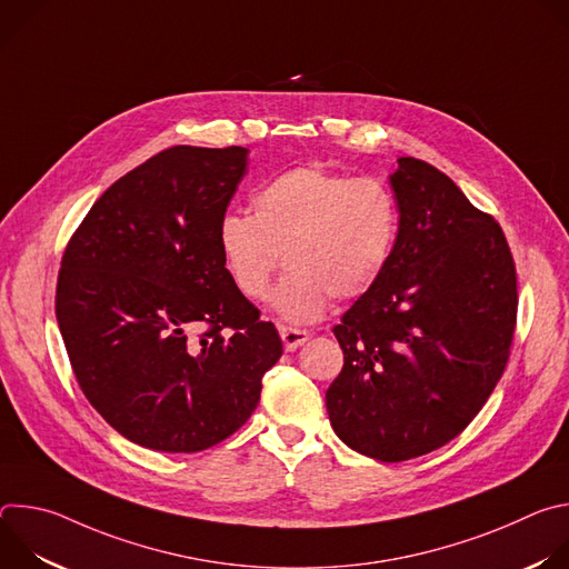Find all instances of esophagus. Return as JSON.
I'll list each match as a JSON object with an SVG mask.
<instances>
[{"instance_id": "obj_1", "label": "esophagus", "mask_w": 569, "mask_h": 569, "mask_svg": "<svg viewBox=\"0 0 569 569\" xmlns=\"http://www.w3.org/2000/svg\"><path fill=\"white\" fill-rule=\"evenodd\" d=\"M281 340H283V347H286V351H295V349H299L308 338H310V333L308 331H303V329H288V327H281Z\"/></svg>"}]
</instances>
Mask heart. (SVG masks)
<instances>
[{"label": "heart", "instance_id": "b5f03b06", "mask_svg": "<svg viewBox=\"0 0 569 569\" xmlns=\"http://www.w3.org/2000/svg\"><path fill=\"white\" fill-rule=\"evenodd\" d=\"M398 233L400 211L387 184L306 164L268 180L252 198V216L227 213L218 252L231 283L252 301L268 297L283 257L290 270L272 308L299 323L321 317L331 297L353 301L371 292Z\"/></svg>", "mask_w": 569, "mask_h": 569}]
</instances>
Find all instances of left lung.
Masks as SVG:
<instances>
[{
  "mask_svg": "<svg viewBox=\"0 0 569 569\" xmlns=\"http://www.w3.org/2000/svg\"><path fill=\"white\" fill-rule=\"evenodd\" d=\"M393 259L333 333L345 367L327 391L336 435L378 461L428 455L477 417L507 367L518 279L507 236L439 169L400 157Z\"/></svg>",
  "mask_w": 569,
  "mask_h": 569,
  "instance_id": "8db88e82",
  "label": "left lung"
}]
</instances>
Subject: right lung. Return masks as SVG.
Listing matches in <instances>:
<instances>
[{
  "instance_id": "right-lung-1",
  "label": "right lung",
  "mask_w": 569,
  "mask_h": 569,
  "mask_svg": "<svg viewBox=\"0 0 569 569\" xmlns=\"http://www.w3.org/2000/svg\"><path fill=\"white\" fill-rule=\"evenodd\" d=\"M246 167L240 146L161 150L94 202L64 248L56 317L73 376L143 448L198 452L231 437L283 353L218 252Z\"/></svg>"
}]
</instances>
